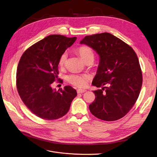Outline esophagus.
Masks as SVG:
<instances>
[{
  "instance_id": "obj_1",
  "label": "esophagus",
  "mask_w": 157,
  "mask_h": 157,
  "mask_svg": "<svg viewBox=\"0 0 157 157\" xmlns=\"http://www.w3.org/2000/svg\"><path fill=\"white\" fill-rule=\"evenodd\" d=\"M86 91L85 90H82V89H78L77 90V93H85Z\"/></svg>"
}]
</instances>
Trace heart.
<instances>
[{
	"label": "heart",
	"instance_id": "b5f03b06",
	"mask_svg": "<svg viewBox=\"0 0 157 157\" xmlns=\"http://www.w3.org/2000/svg\"><path fill=\"white\" fill-rule=\"evenodd\" d=\"M77 53L80 56L81 59L84 62H87L88 61H93L94 60V52L93 50L87 46H81L76 50ZM67 55L66 52L62 54L59 60V64L60 66H64L66 62ZM67 81L72 85L79 87H85L90 79V77L88 75H71L66 78Z\"/></svg>",
	"mask_w": 157,
	"mask_h": 157
}]
</instances>
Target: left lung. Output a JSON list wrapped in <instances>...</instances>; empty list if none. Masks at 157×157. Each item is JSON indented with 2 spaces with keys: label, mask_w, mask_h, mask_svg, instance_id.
Segmentation results:
<instances>
[{
  "label": "left lung",
  "mask_w": 157,
  "mask_h": 157,
  "mask_svg": "<svg viewBox=\"0 0 157 157\" xmlns=\"http://www.w3.org/2000/svg\"><path fill=\"white\" fill-rule=\"evenodd\" d=\"M95 50L100 62L92 85L95 99L89 105L91 113L106 121L118 120L128 113L136 101L143 78L134 50L109 33L86 36L81 41Z\"/></svg>",
  "instance_id": "1"
}]
</instances>
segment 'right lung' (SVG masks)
<instances>
[{"mask_svg":"<svg viewBox=\"0 0 157 157\" xmlns=\"http://www.w3.org/2000/svg\"><path fill=\"white\" fill-rule=\"evenodd\" d=\"M76 40V37L49 35L28 48L19 60L16 72L18 93L28 109L41 119L63 117L77 95L70 86L58 91L51 86L57 78L60 56Z\"/></svg>","mask_w":157,"mask_h":157,"instance_id":"obj_1","label":"right lung"}]
</instances>
